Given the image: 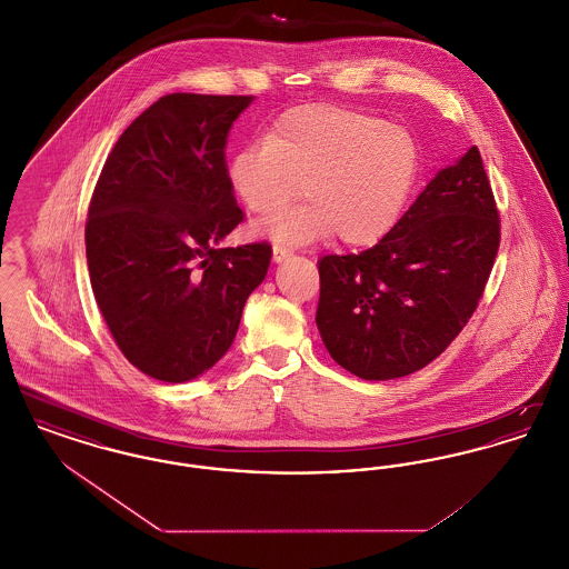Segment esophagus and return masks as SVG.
I'll return each instance as SVG.
<instances>
[{
	"mask_svg": "<svg viewBox=\"0 0 569 569\" xmlns=\"http://www.w3.org/2000/svg\"><path fill=\"white\" fill-rule=\"evenodd\" d=\"M292 253L288 251V249H283V247H272V260L274 262H283V260H288Z\"/></svg>",
	"mask_w": 569,
	"mask_h": 569,
	"instance_id": "34e87169",
	"label": "esophagus"
}]
</instances>
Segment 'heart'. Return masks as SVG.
<instances>
[{"instance_id":"1","label":"heart","mask_w":569,"mask_h":569,"mask_svg":"<svg viewBox=\"0 0 569 569\" xmlns=\"http://www.w3.org/2000/svg\"><path fill=\"white\" fill-rule=\"evenodd\" d=\"M422 170L416 136L360 110L309 104L283 112L267 138L244 144L228 163L234 193L251 213L307 202L256 226L274 243L332 237L352 247L378 243L406 209Z\"/></svg>"}]
</instances>
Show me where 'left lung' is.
<instances>
[{
  "instance_id": "1",
  "label": "left lung",
  "mask_w": 569,
  "mask_h": 569,
  "mask_svg": "<svg viewBox=\"0 0 569 569\" xmlns=\"http://www.w3.org/2000/svg\"><path fill=\"white\" fill-rule=\"evenodd\" d=\"M499 249V213L478 147L441 168L371 249L318 262L316 325L362 379L420 371L473 316Z\"/></svg>"
}]
</instances>
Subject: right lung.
<instances>
[{
    "mask_svg": "<svg viewBox=\"0 0 569 569\" xmlns=\"http://www.w3.org/2000/svg\"><path fill=\"white\" fill-rule=\"evenodd\" d=\"M253 96L170 93L112 147L84 226L96 302L123 356L183 383L230 350L269 243L221 247L243 221L226 142Z\"/></svg>",
    "mask_w": 569,
    "mask_h": 569,
    "instance_id": "right-lung-1",
    "label": "right lung"
}]
</instances>
